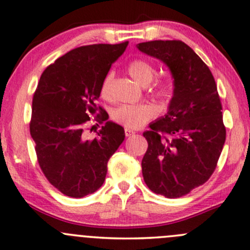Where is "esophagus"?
<instances>
[{"mask_svg":"<svg viewBox=\"0 0 250 250\" xmlns=\"http://www.w3.org/2000/svg\"><path fill=\"white\" fill-rule=\"evenodd\" d=\"M125 136H127V137H129V136L134 135V134H135V131H134V130H131V129L125 128Z\"/></svg>","mask_w":250,"mask_h":250,"instance_id":"obj_1","label":"esophagus"}]
</instances>
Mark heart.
<instances>
[{
  "mask_svg": "<svg viewBox=\"0 0 250 250\" xmlns=\"http://www.w3.org/2000/svg\"><path fill=\"white\" fill-rule=\"evenodd\" d=\"M128 72L135 81L146 86L153 80L156 70H154L153 65L146 60L135 59L128 64ZM113 77H114L113 72H108L104 78L102 86H100V93L104 98L109 97ZM152 93L158 99L166 102L172 96V87L166 80H160L153 85ZM157 114V107L152 104L120 105L115 109H113L112 119L114 122L128 129H138L143 127L150 120L156 118Z\"/></svg>",
  "mask_w": 250,
  "mask_h": 250,
  "instance_id": "heart-1",
  "label": "heart"
}]
</instances>
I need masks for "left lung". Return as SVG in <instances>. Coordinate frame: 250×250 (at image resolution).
<instances>
[{
	"label": "left lung",
	"mask_w": 250,
	"mask_h": 250,
	"mask_svg": "<svg viewBox=\"0 0 250 250\" xmlns=\"http://www.w3.org/2000/svg\"><path fill=\"white\" fill-rule=\"evenodd\" d=\"M137 48L163 61L174 78L168 112L143 136L142 173L150 190L181 197L210 179L225 144L226 128L209 67L181 40L141 42Z\"/></svg>",
	"instance_id": "1"
}]
</instances>
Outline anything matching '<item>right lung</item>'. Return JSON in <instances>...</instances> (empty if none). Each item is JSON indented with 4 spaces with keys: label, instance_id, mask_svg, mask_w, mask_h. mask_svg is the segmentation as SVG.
<instances>
[{
    "label": "right lung",
    "instance_id": "right-lung-1",
    "mask_svg": "<svg viewBox=\"0 0 250 250\" xmlns=\"http://www.w3.org/2000/svg\"><path fill=\"white\" fill-rule=\"evenodd\" d=\"M127 46L125 41L70 50L45 69L33 94L30 134L38 163L50 185L69 197L102 187L107 163L125 141V129L114 122L107 121L93 140L86 137V125L91 115L99 123L108 119L97 104L100 86Z\"/></svg>",
    "mask_w": 250,
    "mask_h": 250
}]
</instances>
